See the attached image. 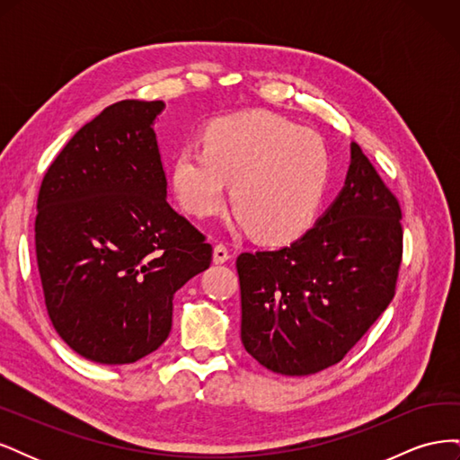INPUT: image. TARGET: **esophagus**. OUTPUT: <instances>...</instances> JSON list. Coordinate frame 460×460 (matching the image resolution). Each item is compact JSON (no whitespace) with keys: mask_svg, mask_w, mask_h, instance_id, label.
<instances>
[{"mask_svg":"<svg viewBox=\"0 0 460 460\" xmlns=\"http://www.w3.org/2000/svg\"><path fill=\"white\" fill-rule=\"evenodd\" d=\"M228 259H230V252H228V247H226V245H222V243L215 245V252H213V261H215L217 264H222V262H226Z\"/></svg>","mask_w":460,"mask_h":460,"instance_id":"obj_1","label":"esophagus"}]
</instances>
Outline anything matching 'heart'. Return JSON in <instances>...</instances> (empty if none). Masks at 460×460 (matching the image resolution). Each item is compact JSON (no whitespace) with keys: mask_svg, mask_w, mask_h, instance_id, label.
I'll list each match as a JSON object with an SVG mask.
<instances>
[{"mask_svg":"<svg viewBox=\"0 0 460 460\" xmlns=\"http://www.w3.org/2000/svg\"><path fill=\"white\" fill-rule=\"evenodd\" d=\"M328 180L323 137L270 115L215 120L203 134V147H180L171 169L176 199L196 218L217 215L232 182L238 222L267 242L296 240L311 228Z\"/></svg>","mask_w":460,"mask_h":460,"instance_id":"obj_1","label":"heart"}]
</instances>
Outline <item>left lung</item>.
<instances>
[{
	"label": "left lung",
	"instance_id": "left-lung-1",
	"mask_svg": "<svg viewBox=\"0 0 460 460\" xmlns=\"http://www.w3.org/2000/svg\"><path fill=\"white\" fill-rule=\"evenodd\" d=\"M401 208L357 144L338 198L299 240L235 261L242 343L276 374L340 363L395 296Z\"/></svg>",
	"mask_w": 460,
	"mask_h": 460
}]
</instances>
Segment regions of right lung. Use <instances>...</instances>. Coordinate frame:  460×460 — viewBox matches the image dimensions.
<instances>
[{
    "mask_svg": "<svg viewBox=\"0 0 460 460\" xmlns=\"http://www.w3.org/2000/svg\"><path fill=\"white\" fill-rule=\"evenodd\" d=\"M163 102L124 100L84 124L38 196L36 259L53 328L100 365H130L169 338L172 299L213 257L166 201L155 119Z\"/></svg>",
    "mask_w": 460,
    "mask_h": 460,
    "instance_id": "add662e5",
    "label": "right lung"
}]
</instances>
